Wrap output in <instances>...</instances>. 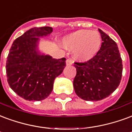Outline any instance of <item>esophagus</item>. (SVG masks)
<instances>
[{
	"label": "esophagus",
	"instance_id": "1",
	"mask_svg": "<svg viewBox=\"0 0 132 132\" xmlns=\"http://www.w3.org/2000/svg\"><path fill=\"white\" fill-rule=\"evenodd\" d=\"M73 60L72 59H68L66 61V63L67 66H70V65H72L73 64Z\"/></svg>",
	"mask_w": 132,
	"mask_h": 132
}]
</instances>
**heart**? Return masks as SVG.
<instances>
[{
	"instance_id": "1",
	"label": "heart",
	"mask_w": 132,
	"mask_h": 132,
	"mask_svg": "<svg viewBox=\"0 0 132 132\" xmlns=\"http://www.w3.org/2000/svg\"><path fill=\"white\" fill-rule=\"evenodd\" d=\"M102 38L98 31L82 29L75 31L63 39V47L74 50V57L81 61H87L96 56L101 48Z\"/></svg>"
}]
</instances>
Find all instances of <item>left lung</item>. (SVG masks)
<instances>
[{
    "label": "left lung",
    "instance_id": "1",
    "mask_svg": "<svg viewBox=\"0 0 132 132\" xmlns=\"http://www.w3.org/2000/svg\"><path fill=\"white\" fill-rule=\"evenodd\" d=\"M101 48L90 60L75 62L76 76L73 87L76 94L86 101H99L111 95L120 85L122 61L117 44L101 29Z\"/></svg>",
    "mask_w": 132,
    "mask_h": 132
}]
</instances>
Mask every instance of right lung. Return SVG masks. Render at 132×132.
Here are the masks:
<instances>
[{"instance_id":"1","label":"right lung","mask_w":132,"mask_h":132,"mask_svg":"<svg viewBox=\"0 0 132 132\" xmlns=\"http://www.w3.org/2000/svg\"><path fill=\"white\" fill-rule=\"evenodd\" d=\"M50 26L34 27L13 42L6 61L7 82L10 88L28 101H42L51 94L54 79L63 72L66 58L53 59L40 54V37L50 35Z\"/></svg>"}]
</instances>
